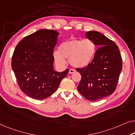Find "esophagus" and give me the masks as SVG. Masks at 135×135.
<instances>
[{
    "instance_id": "1",
    "label": "esophagus",
    "mask_w": 135,
    "mask_h": 135,
    "mask_svg": "<svg viewBox=\"0 0 135 135\" xmlns=\"http://www.w3.org/2000/svg\"><path fill=\"white\" fill-rule=\"evenodd\" d=\"M74 72H75V70H73V69H70L69 70V72H68V73H69L70 74H72V73H74Z\"/></svg>"
}]
</instances>
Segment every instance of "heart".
Listing matches in <instances>:
<instances>
[{
    "label": "heart",
    "instance_id": "obj_1",
    "mask_svg": "<svg viewBox=\"0 0 135 135\" xmlns=\"http://www.w3.org/2000/svg\"><path fill=\"white\" fill-rule=\"evenodd\" d=\"M96 47L90 39H71L59 45V51L53 53L55 61L59 67H64L68 58L71 65L76 68L87 66L94 57Z\"/></svg>",
    "mask_w": 135,
    "mask_h": 135
}]
</instances>
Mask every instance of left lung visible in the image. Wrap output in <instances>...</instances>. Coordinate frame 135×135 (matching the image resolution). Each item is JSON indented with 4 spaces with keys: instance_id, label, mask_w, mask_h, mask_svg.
<instances>
[{
    "instance_id": "8db88e82",
    "label": "left lung",
    "mask_w": 135,
    "mask_h": 135,
    "mask_svg": "<svg viewBox=\"0 0 135 135\" xmlns=\"http://www.w3.org/2000/svg\"><path fill=\"white\" fill-rule=\"evenodd\" d=\"M86 36L99 48L87 66L76 68L82 76L78 90L87 99L96 101L115 90L122 70V59L118 46L104 35L91 31Z\"/></svg>"
}]
</instances>
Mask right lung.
<instances>
[{
    "mask_svg": "<svg viewBox=\"0 0 135 135\" xmlns=\"http://www.w3.org/2000/svg\"><path fill=\"white\" fill-rule=\"evenodd\" d=\"M59 33L42 29L26 36L14 51L11 67L24 93L42 100L51 95L69 70L57 72L53 67V51Z\"/></svg>",
    "mask_w": 135,
    "mask_h": 135,
    "instance_id": "add662e5",
    "label": "right lung"
}]
</instances>
